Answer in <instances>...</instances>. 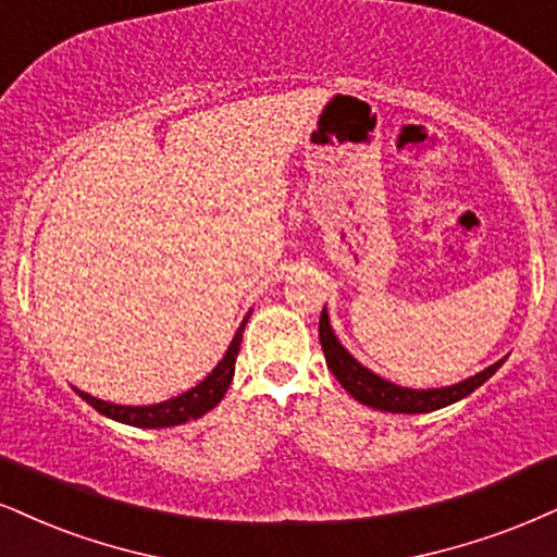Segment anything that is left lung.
<instances>
[{
    "mask_svg": "<svg viewBox=\"0 0 557 557\" xmlns=\"http://www.w3.org/2000/svg\"><path fill=\"white\" fill-rule=\"evenodd\" d=\"M320 343H322V354H325L327 369H331L335 380L343 384V389H346L354 400H359L361 405H369V408L374 410H384V413H431V410L446 408V405L462 400V397L475 393L480 384L488 382L491 376L500 369V363L506 361L500 359L493 363V367L483 369L480 374L470 376V380L459 384H451V387L408 389V387H400V384L382 380V376L369 372L367 367H361V363L341 346V341L335 338L331 318H327L325 310L320 314Z\"/></svg>",
    "mask_w": 557,
    "mask_h": 557,
    "instance_id": "8db88e82",
    "label": "left lung"
}]
</instances>
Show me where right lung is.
Returning <instances> with one entry per match:
<instances>
[{
  "mask_svg": "<svg viewBox=\"0 0 557 557\" xmlns=\"http://www.w3.org/2000/svg\"><path fill=\"white\" fill-rule=\"evenodd\" d=\"M247 318H250V312L245 314L243 325L237 327L235 338H232L230 348H226L224 359L211 369V374L206 376L203 382H198L194 389L173 397V400H164L157 405H115V403L98 400V397L82 393V389H77V395L87 405H92L98 413L113 418V421L119 423L139 425V429H168V425H181L185 421H194V418H201L203 413H209L214 405L222 403L226 387H230L232 376H235V361L239 354V343H243V331H245Z\"/></svg>",
  "mask_w": 557,
  "mask_h": 557,
  "instance_id": "1",
  "label": "right lung"
}]
</instances>
